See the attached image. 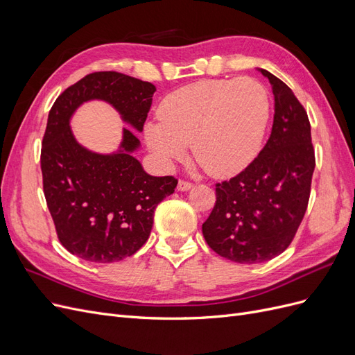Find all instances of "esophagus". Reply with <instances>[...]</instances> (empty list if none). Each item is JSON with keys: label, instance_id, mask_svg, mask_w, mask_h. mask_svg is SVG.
<instances>
[{"label": "esophagus", "instance_id": "34e87169", "mask_svg": "<svg viewBox=\"0 0 355 355\" xmlns=\"http://www.w3.org/2000/svg\"><path fill=\"white\" fill-rule=\"evenodd\" d=\"M191 188H192L191 182H188V180H179V184H178V189L179 191H188Z\"/></svg>", "mask_w": 355, "mask_h": 355}]
</instances>
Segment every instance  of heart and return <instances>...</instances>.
Here are the masks:
<instances>
[{
    "mask_svg": "<svg viewBox=\"0 0 355 355\" xmlns=\"http://www.w3.org/2000/svg\"><path fill=\"white\" fill-rule=\"evenodd\" d=\"M270 118V99L253 78L201 80L163 101L159 120L145 128L146 144L164 166L187 153L210 175L239 173L259 151Z\"/></svg>",
    "mask_w": 355,
    "mask_h": 355,
    "instance_id": "1",
    "label": "heart"
}]
</instances>
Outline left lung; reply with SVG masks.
Returning <instances> with one entry per match:
<instances>
[{
  "label": "left lung",
  "instance_id": "obj_1",
  "mask_svg": "<svg viewBox=\"0 0 355 355\" xmlns=\"http://www.w3.org/2000/svg\"><path fill=\"white\" fill-rule=\"evenodd\" d=\"M275 114L262 151L237 176L216 184V202L202 235L213 252L239 263H261L293 241L308 207L315 168L305 108L275 75Z\"/></svg>",
  "mask_w": 355,
  "mask_h": 355
}]
</instances>
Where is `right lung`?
Instances as JSON below:
<instances>
[{"instance_id":"add662e5","label":"right lung","mask_w":355,"mask_h":355,"mask_svg":"<svg viewBox=\"0 0 355 355\" xmlns=\"http://www.w3.org/2000/svg\"><path fill=\"white\" fill-rule=\"evenodd\" d=\"M155 90L120 72H93L59 94L49 112L42 189L59 241L84 261L111 263L135 254L151 234L155 207L173 194L178 179L145 173L132 155L141 144L132 130L124 128L120 151L102 155L75 141L69 118L83 102L101 99L142 132Z\"/></svg>"}]
</instances>
